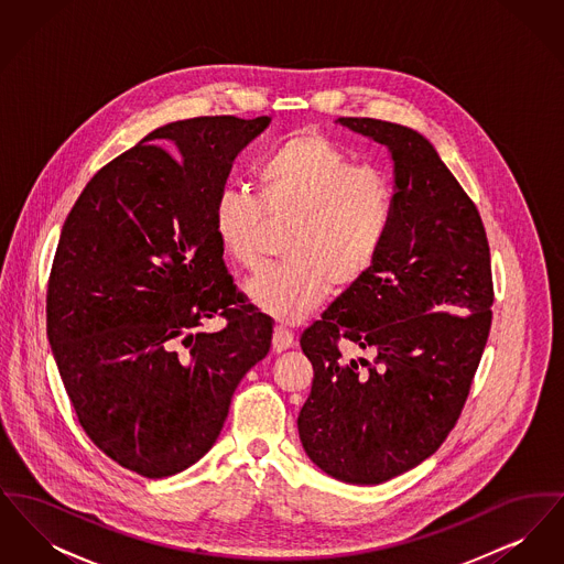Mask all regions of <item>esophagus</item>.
Here are the masks:
<instances>
[{
  "instance_id": "obj_1",
  "label": "esophagus",
  "mask_w": 564,
  "mask_h": 564,
  "mask_svg": "<svg viewBox=\"0 0 564 564\" xmlns=\"http://www.w3.org/2000/svg\"><path fill=\"white\" fill-rule=\"evenodd\" d=\"M294 345V332H290V329L283 327V325H276V327H274V334H272V349L276 350V352H281V350L292 349Z\"/></svg>"
}]
</instances>
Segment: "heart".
I'll return each instance as SVG.
<instances>
[{
  "mask_svg": "<svg viewBox=\"0 0 564 564\" xmlns=\"http://www.w3.org/2000/svg\"><path fill=\"white\" fill-rule=\"evenodd\" d=\"M258 198L226 189L214 207L224 253L256 272L267 258L269 221L292 224L283 256L247 285L249 300L279 322L294 323L329 294L357 285L375 269L395 214L391 177L317 129L274 143L256 171Z\"/></svg>",
  "mask_w": 564,
  "mask_h": 564,
  "instance_id": "1",
  "label": "heart"
}]
</instances>
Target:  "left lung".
I'll return each instance as SVG.
<instances>
[{"instance_id": "obj_1", "label": "left lung", "mask_w": 564, "mask_h": 564, "mask_svg": "<svg viewBox=\"0 0 564 564\" xmlns=\"http://www.w3.org/2000/svg\"><path fill=\"white\" fill-rule=\"evenodd\" d=\"M387 145L395 214L375 269L300 336L315 378L300 442L327 476L380 484L433 455L460 416L492 322L482 217L416 131L338 118ZM349 339L369 352L347 360Z\"/></svg>"}]
</instances>
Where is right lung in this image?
I'll list each match as a JSON object with an SVG mask.
<instances>
[{"label": "right lung", "instance_id": "add662e5", "mask_svg": "<svg viewBox=\"0 0 564 564\" xmlns=\"http://www.w3.org/2000/svg\"><path fill=\"white\" fill-rule=\"evenodd\" d=\"M269 116L171 122L99 169L67 215L46 332L82 430L143 478L214 446L235 389L272 340L242 302L214 232L232 161ZM215 314L224 330L197 327Z\"/></svg>", "mask_w": 564, "mask_h": 564}]
</instances>
